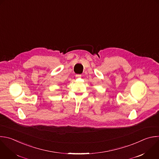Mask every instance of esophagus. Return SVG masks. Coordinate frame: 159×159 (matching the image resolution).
Listing matches in <instances>:
<instances>
[{"label":"esophagus","instance_id":"34e87169","mask_svg":"<svg viewBox=\"0 0 159 159\" xmlns=\"http://www.w3.org/2000/svg\"><path fill=\"white\" fill-rule=\"evenodd\" d=\"M81 75L80 74H77V75H75V77L76 78H80V77H81Z\"/></svg>","mask_w":159,"mask_h":159}]
</instances>
